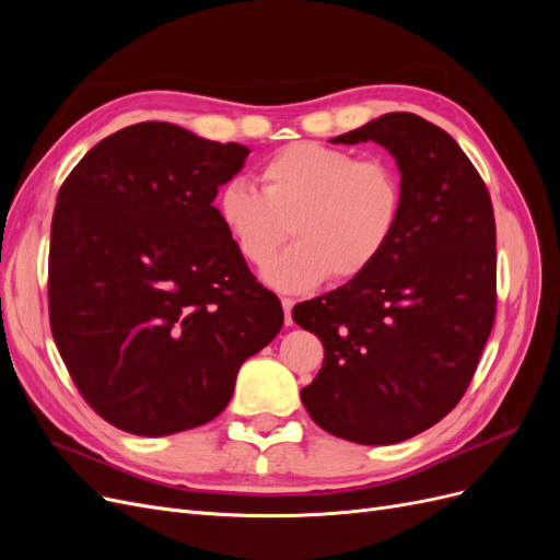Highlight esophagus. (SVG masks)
I'll return each mask as SVG.
<instances>
[{
  "label": "esophagus",
  "mask_w": 560,
  "mask_h": 560,
  "mask_svg": "<svg viewBox=\"0 0 560 560\" xmlns=\"http://www.w3.org/2000/svg\"><path fill=\"white\" fill-rule=\"evenodd\" d=\"M282 311H284V325H292V308H294V299L282 296Z\"/></svg>",
  "instance_id": "1"
}]
</instances>
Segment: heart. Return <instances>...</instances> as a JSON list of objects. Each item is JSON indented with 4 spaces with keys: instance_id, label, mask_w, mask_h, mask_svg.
I'll list each match as a JSON object with an SVG mask.
<instances>
[{
    "instance_id": "obj_1",
    "label": "heart",
    "mask_w": 560,
    "mask_h": 560,
    "mask_svg": "<svg viewBox=\"0 0 560 560\" xmlns=\"http://www.w3.org/2000/svg\"><path fill=\"white\" fill-rule=\"evenodd\" d=\"M261 191L243 179L217 194V214L241 257L264 268L289 237L298 243L266 268L280 290L329 276L350 282L383 257L401 224L404 179L387 159H360L319 142L287 144L259 167Z\"/></svg>"
}]
</instances>
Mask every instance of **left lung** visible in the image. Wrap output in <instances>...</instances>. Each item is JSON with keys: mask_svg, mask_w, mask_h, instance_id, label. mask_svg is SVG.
Returning a JSON list of instances; mask_svg holds the SVG:
<instances>
[{"mask_svg": "<svg viewBox=\"0 0 560 560\" xmlns=\"http://www.w3.org/2000/svg\"><path fill=\"white\" fill-rule=\"evenodd\" d=\"M397 159L401 224L358 280L303 301L296 325L325 346L301 401L322 430L354 444H397L463 399L493 329L498 254L493 202L446 130L409 112L338 135Z\"/></svg>", "mask_w": 560, "mask_h": 560, "instance_id": "obj_1", "label": "left lung"}]
</instances>
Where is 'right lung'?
I'll list each match as a JSON object with an SVG mask.
<instances>
[{"label":"right lung","mask_w":560,"mask_h":560,"mask_svg":"<svg viewBox=\"0 0 560 560\" xmlns=\"http://www.w3.org/2000/svg\"><path fill=\"white\" fill-rule=\"evenodd\" d=\"M249 154L175 124L97 142L58 191L48 317L60 358L114 428L163 436L226 409L282 306L252 276L212 200Z\"/></svg>","instance_id":"1"}]
</instances>
